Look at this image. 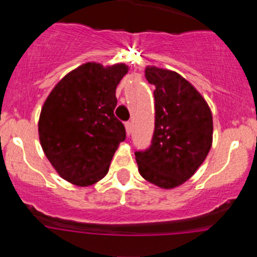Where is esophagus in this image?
Wrapping results in <instances>:
<instances>
[{"mask_svg":"<svg viewBox=\"0 0 257 257\" xmlns=\"http://www.w3.org/2000/svg\"><path fill=\"white\" fill-rule=\"evenodd\" d=\"M132 131H133V123H132V121H126V123H125L126 134H128V136H131Z\"/></svg>","mask_w":257,"mask_h":257,"instance_id":"1","label":"esophagus"}]
</instances>
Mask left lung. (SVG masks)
I'll return each mask as SVG.
<instances>
[{"mask_svg":"<svg viewBox=\"0 0 257 257\" xmlns=\"http://www.w3.org/2000/svg\"><path fill=\"white\" fill-rule=\"evenodd\" d=\"M145 78L155 87V129L152 145L136 153L138 170L159 188H177L195 174L211 149V110L177 72L148 66Z\"/></svg>","mask_w":257,"mask_h":257,"instance_id":"8db88e82","label":"left lung"}]
</instances>
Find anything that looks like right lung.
I'll use <instances>...</instances> for the list:
<instances>
[{
	"instance_id": "add662e5",
	"label": "right lung",
	"mask_w": 257,
	"mask_h": 257,
	"mask_svg": "<svg viewBox=\"0 0 257 257\" xmlns=\"http://www.w3.org/2000/svg\"><path fill=\"white\" fill-rule=\"evenodd\" d=\"M124 63L88 62L52 89L38 120L46 157L59 177L78 186L105 177L125 128L115 118V89L128 73Z\"/></svg>"
}]
</instances>
